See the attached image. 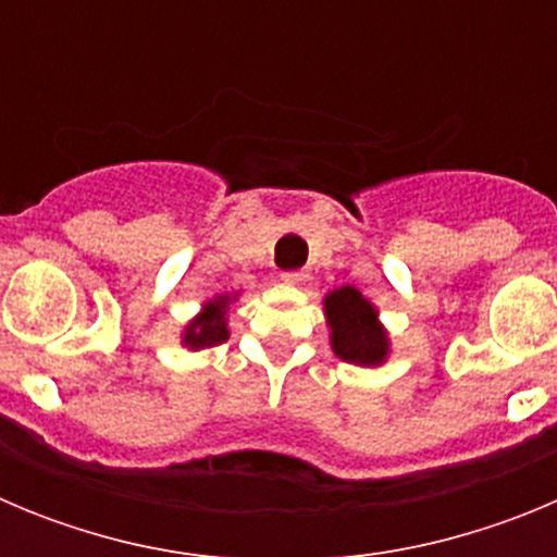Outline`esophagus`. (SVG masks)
<instances>
[{
	"mask_svg": "<svg viewBox=\"0 0 557 557\" xmlns=\"http://www.w3.org/2000/svg\"><path fill=\"white\" fill-rule=\"evenodd\" d=\"M282 278H284V282H287V284H301L304 278H307V273H304V270H284Z\"/></svg>",
	"mask_w": 557,
	"mask_h": 557,
	"instance_id": "1",
	"label": "esophagus"
}]
</instances>
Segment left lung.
Masks as SVG:
<instances>
[{
	"instance_id": "obj_1",
	"label": "left lung",
	"mask_w": 557,
	"mask_h": 557,
	"mask_svg": "<svg viewBox=\"0 0 557 557\" xmlns=\"http://www.w3.org/2000/svg\"><path fill=\"white\" fill-rule=\"evenodd\" d=\"M326 318L332 326V348L354 366H379L387 357V334L379 326L376 309L359 289L339 287L326 295Z\"/></svg>"
}]
</instances>
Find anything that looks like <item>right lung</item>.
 Returning a JSON list of instances; mask_svg holds the SVG:
<instances>
[{"instance_id":"obj_1","label":"right lung","mask_w":557,"mask_h":557,"mask_svg":"<svg viewBox=\"0 0 557 557\" xmlns=\"http://www.w3.org/2000/svg\"><path fill=\"white\" fill-rule=\"evenodd\" d=\"M228 295H220L211 304H206L203 312L186 326L184 332V346L189 348H211L220 346L228 339V323H225V309H228Z\"/></svg>"}]
</instances>
